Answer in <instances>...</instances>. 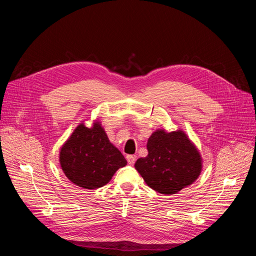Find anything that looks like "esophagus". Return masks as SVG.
Wrapping results in <instances>:
<instances>
[{
    "instance_id": "1",
    "label": "esophagus",
    "mask_w": 256,
    "mask_h": 256,
    "mask_svg": "<svg viewBox=\"0 0 256 256\" xmlns=\"http://www.w3.org/2000/svg\"><path fill=\"white\" fill-rule=\"evenodd\" d=\"M126 159H127V161H128V164L134 166L136 160V157L134 156V154H128V156L126 157Z\"/></svg>"
}]
</instances>
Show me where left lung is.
<instances>
[{"mask_svg": "<svg viewBox=\"0 0 256 256\" xmlns=\"http://www.w3.org/2000/svg\"><path fill=\"white\" fill-rule=\"evenodd\" d=\"M148 154L134 168L148 187L162 194H175L194 182L202 171V157L182 130L158 129L147 141Z\"/></svg>", "mask_w": 256, "mask_h": 256, "instance_id": "obj_1", "label": "left lung"}]
</instances>
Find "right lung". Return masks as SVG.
<instances>
[{
  "label": "right lung",
  "mask_w": 256,
  "mask_h": 256,
  "mask_svg": "<svg viewBox=\"0 0 256 256\" xmlns=\"http://www.w3.org/2000/svg\"><path fill=\"white\" fill-rule=\"evenodd\" d=\"M60 164L66 177L84 189L104 187L120 168L127 164L122 152L110 142L102 124L76 127L60 147Z\"/></svg>",
  "instance_id": "right-lung-1"
}]
</instances>
